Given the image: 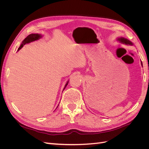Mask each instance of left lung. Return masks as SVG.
<instances>
[{
  "label": "left lung",
  "instance_id": "obj_1",
  "mask_svg": "<svg viewBox=\"0 0 149 149\" xmlns=\"http://www.w3.org/2000/svg\"><path fill=\"white\" fill-rule=\"evenodd\" d=\"M117 40L121 43H123L125 45H133V43L132 42H130V40H129L127 38H125L124 37H118L117 38ZM141 65L142 66V63L141 61Z\"/></svg>",
  "mask_w": 149,
  "mask_h": 149
}]
</instances>
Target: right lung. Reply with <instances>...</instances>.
I'll return each mask as SVG.
<instances>
[{"label":"right lung","instance_id":"add662e5","mask_svg":"<svg viewBox=\"0 0 149 149\" xmlns=\"http://www.w3.org/2000/svg\"><path fill=\"white\" fill-rule=\"evenodd\" d=\"M43 37V35H41V34H38V33H32V34H30V35H29L28 37H26L23 41H22V43H21V45H20V46L19 47V48H18V51L17 52H19L20 49L24 47V45H25V44H28V43H31V42H35V41H37V40H38L39 39H40L42 37ZM68 82H69V80L68 81H67V83H66V84H65V87H64V88H63V91H64V89H65V88L66 87V86L68 85ZM59 105V104H58ZM57 107H58V106H57ZM56 107V108H57Z\"/></svg>","mask_w":149,"mask_h":149}]
</instances>
